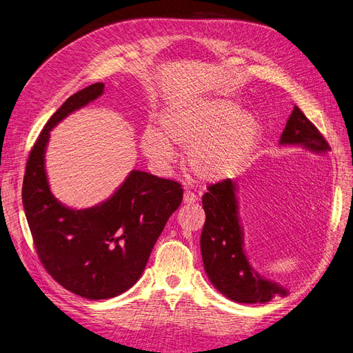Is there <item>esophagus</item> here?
Returning a JSON list of instances; mask_svg holds the SVG:
<instances>
[{"instance_id":"esophagus-1","label":"esophagus","mask_w":353,"mask_h":353,"mask_svg":"<svg viewBox=\"0 0 353 353\" xmlns=\"http://www.w3.org/2000/svg\"><path fill=\"white\" fill-rule=\"evenodd\" d=\"M196 201H198V196H196V194H194L193 192H190V190H186V192H185V194H183V202H185V203L192 205V203H194Z\"/></svg>"}]
</instances>
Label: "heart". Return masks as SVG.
Returning a JSON list of instances; mask_svg holds the SVG:
<instances>
[{"instance_id": "heart-1", "label": "heart", "mask_w": 353, "mask_h": 353, "mask_svg": "<svg viewBox=\"0 0 353 353\" xmlns=\"http://www.w3.org/2000/svg\"><path fill=\"white\" fill-rule=\"evenodd\" d=\"M160 130L147 128L141 148L157 167L176 160L172 144L188 148L186 163L193 174L208 181L224 180L250 161L262 141L256 116L224 97L170 103L160 114Z\"/></svg>"}]
</instances>
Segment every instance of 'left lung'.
<instances>
[{
  "instance_id": "1",
  "label": "left lung",
  "mask_w": 353,
  "mask_h": 353,
  "mask_svg": "<svg viewBox=\"0 0 353 353\" xmlns=\"http://www.w3.org/2000/svg\"><path fill=\"white\" fill-rule=\"evenodd\" d=\"M279 143L303 145L316 152L330 151L329 142L298 106H294ZM236 190L237 185L225 179L211 185L202 196L206 221L201 252L206 275L221 294L236 303L262 304L275 295L285 296L288 291L260 276L244 254Z\"/></svg>"
}]
</instances>
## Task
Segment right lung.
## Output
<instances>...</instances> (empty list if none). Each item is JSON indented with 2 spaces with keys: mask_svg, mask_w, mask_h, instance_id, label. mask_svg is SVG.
Instances as JSON below:
<instances>
[{
  "mask_svg": "<svg viewBox=\"0 0 353 353\" xmlns=\"http://www.w3.org/2000/svg\"><path fill=\"white\" fill-rule=\"evenodd\" d=\"M91 84L67 99L52 114L29 154L21 199L39 260L65 290L87 299L128 291L150 259L152 247L183 199L174 180L134 170L112 198L75 211L50 193L45 151L50 129L103 93Z\"/></svg>",
  "mask_w": 353,
  "mask_h": 353,
  "instance_id": "add662e5",
  "label": "right lung"
}]
</instances>
